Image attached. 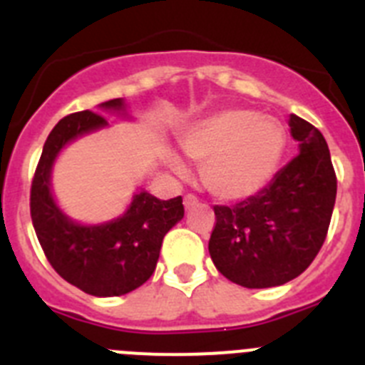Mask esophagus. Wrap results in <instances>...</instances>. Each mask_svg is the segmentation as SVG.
Listing matches in <instances>:
<instances>
[{
  "instance_id": "1",
  "label": "esophagus",
  "mask_w": 365,
  "mask_h": 365,
  "mask_svg": "<svg viewBox=\"0 0 365 365\" xmlns=\"http://www.w3.org/2000/svg\"><path fill=\"white\" fill-rule=\"evenodd\" d=\"M182 202H185L186 210H192V208H195V206L199 205V199L195 197V195H186L185 201H182Z\"/></svg>"
}]
</instances>
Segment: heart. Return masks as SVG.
<instances>
[{
	"label": "heart",
	"mask_w": 365,
	"mask_h": 365,
	"mask_svg": "<svg viewBox=\"0 0 365 365\" xmlns=\"http://www.w3.org/2000/svg\"><path fill=\"white\" fill-rule=\"evenodd\" d=\"M287 144L282 122L256 109L227 108L201 118L180 135V148L202 164L206 188L221 201H243L265 188ZM166 163L185 175V163L166 151Z\"/></svg>",
	"instance_id": "heart-1"
}]
</instances>
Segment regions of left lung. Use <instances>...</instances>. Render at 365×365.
<instances>
[{
    "label": "left lung",
    "mask_w": 365,
    "mask_h": 365,
    "mask_svg": "<svg viewBox=\"0 0 365 365\" xmlns=\"http://www.w3.org/2000/svg\"><path fill=\"white\" fill-rule=\"evenodd\" d=\"M298 155L254 197L214 206L208 252L215 269L247 289L298 278L320 252L336 199V175L324 135L298 115L289 118Z\"/></svg>",
    "instance_id": "left-lung-1"
}]
</instances>
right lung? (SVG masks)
<instances>
[{"label": "right lung", "instance_id": "add662e5", "mask_svg": "<svg viewBox=\"0 0 365 365\" xmlns=\"http://www.w3.org/2000/svg\"><path fill=\"white\" fill-rule=\"evenodd\" d=\"M100 111L131 120L124 98L98 104ZM109 128L102 115L80 111L58 122L43 144L31 188V217L53 269L71 285L96 298H111L146 283L159 261L164 235L185 217L182 197L168 201L137 190L125 212L104 222H80L60 208L53 168L63 148Z\"/></svg>", "mask_w": 365, "mask_h": 365}]
</instances>
